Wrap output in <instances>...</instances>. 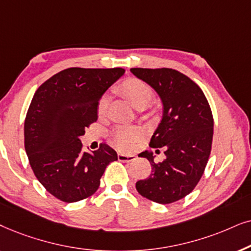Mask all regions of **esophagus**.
I'll list each match as a JSON object with an SVG mask.
<instances>
[{
  "label": "esophagus",
  "instance_id": "esophagus-1",
  "mask_svg": "<svg viewBox=\"0 0 251 251\" xmlns=\"http://www.w3.org/2000/svg\"><path fill=\"white\" fill-rule=\"evenodd\" d=\"M118 159L120 162H132V160L135 159L134 155H124V153H118Z\"/></svg>",
  "mask_w": 251,
  "mask_h": 251
}]
</instances>
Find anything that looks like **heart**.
Segmentation results:
<instances>
[{"label": "heart", "instance_id": "b5f03b06", "mask_svg": "<svg viewBox=\"0 0 251 251\" xmlns=\"http://www.w3.org/2000/svg\"><path fill=\"white\" fill-rule=\"evenodd\" d=\"M119 92L138 110L147 108L153 98L151 87L148 83L142 81V80L136 78L125 80L119 86ZM106 106H108V98L103 96L99 102V113H104ZM140 136H141V133L138 128L120 126V127H117L112 132L111 141L116 148L127 151V150H131L134 147L135 142L140 139Z\"/></svg>", "mask_w": 251, "mask_h": 251}]
</instances>
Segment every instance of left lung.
Instances as JSON below:
<instances>
[{"mask_svg": "<svg viewBox=\"0 0 251 251\" xmlns=\"http://www.w3.org/2000/svg\"><path fill=\"white\" fill-rule=\"evenodd\" d=\"M131 72L152 87L163 103L162 120L149 145L164 148L166 156L156 163L152 152L140 153L150 162L151 173L135 183L136 190L160 204L176 202L195 188L204 172L213 136L211 109L202 89L176 70L134 68Z\"/></svg>", "mask_w": 251, "mask_h": 251, "instance_id": "1", "label": "left lung"}]
</instances>
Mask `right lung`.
Instances as JSON below:
<instances>
[{
  "mask_svg": "<svg viewBox=\"0 0 251 251\" xmlns=\"http://www.w3.org/2000/svg\"><path fill=\"white\" fill-rule=\"evenodd\" d=\"M124 73L122 68H70L36 89L25 118V150L35 176L56 199L89 198L106 166L118 159L105 143L92 153L82 151L80 136L98 120L100 99Z\"/></svg>",
  "mask_w": 251,
  "mask_h": 251,
  "instance_id": "1",
  "label": "right lung"
}]
</instances>
